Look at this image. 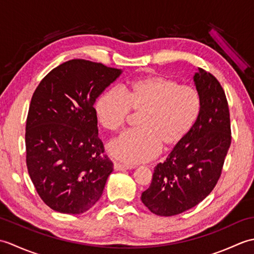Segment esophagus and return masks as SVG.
Here are the masks:
<instances>
[{
    "label": "esophagus",
    "instance_id": "1",
    "mask_svg": "<svg viewBox=\"0 0 254 254\" xmlns=\"http://www.w3.org/2000/svg\"><path fill=\"white\" fill-rule=\"evenodd\" d=\"M113 168L117 171H123V170H130L135 168L134 166H128V165H123V164H119V163H115L113 164Z\"/></svg>",
    "mask_w": 254,
    "mask_h": 254
}]
</instances>
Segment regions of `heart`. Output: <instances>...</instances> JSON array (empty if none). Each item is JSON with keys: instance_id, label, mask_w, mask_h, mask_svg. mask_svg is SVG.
<instances>
[{"instance_id": "b5f03b06", "label": "heart", "mask_w": 254, "mask_h": 254, "mask_svg": "<svg viewBox=\"0 0 254 254\" xmlns=\"http://www.w3.org/2000/svg\"><path fill=\"white\" fill-rule=\"evenodd\" d=\"M202 110V98L195 87L178 80L149 75L134 80L126 89L112 87L95 104L97 120L106 130L121 128L132 116L139 130L127 131L108 144V152L126 164L153 159L164 150H171L185 141L195 126Z\"/></svg>"}]
</instances>
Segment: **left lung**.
Returning <instances> with one entry per match:
<instances>
[{"label": "left lung", "mask_w": 254, "mask_h": 254, "mask_svg": "<svg viewBox=\"0 0 254 254\" xmlns=\"http://www.w3.org/2000/svg\"><path fill=\"white\" fill-rule=\"evenodd\" d=\"M202 98L195 126L164 163L154 169L142 202L159 216H175L201 203L213 191L231 143L228 101L213 74L198 67L194 75Z\"/></svg>", "instance_id": "obj_1"}]
</instances>
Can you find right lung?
<instances>
[{"mask_svg": "<svg viewBox=\"0 0 254 254\" xmlns=\"http://www.w3.org/2000/svg\"><path fill=\"white\" fill-rule=\"evenodd\" d=\"M121 69L64 62L37 86L26 121V164L37 193L59 213L82 214L100 198L113 164L98 137L94 104Z\"/></svg>", "mask_w": 254, "mask_h": 254, "instance_id": "right-lung-1", "label": "right lung"}]
</instances>
